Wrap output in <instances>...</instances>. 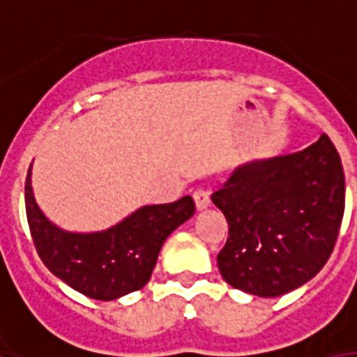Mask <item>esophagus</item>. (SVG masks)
<instances>
[{
	"label": "esophagus",
	"instance_id": "34e87169",
	"mask_svg": "<svg viewBox=\"0 0 357 357\" xmlns=\"http://www.w3.org/2000/svg\"><path fill=\"white\" fill-rule=\"evenodd\" d=\"M193 201H195V206L199 210L206 208L210 204V193L204 190V188H197L195 192H193Z\"/></svg>",
	"mask_w": 357,
	"mask_h": 357
}]
</instances>
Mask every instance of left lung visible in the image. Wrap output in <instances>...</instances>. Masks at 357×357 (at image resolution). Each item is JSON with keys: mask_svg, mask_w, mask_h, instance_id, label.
<instances>
[{"mask_svg": "<svg viewBox=\"0 0 357 357\" xmlns=\"http://www.w3.org/2000/svg\"><path fill=\"white\" fill-rule=\"evenodd\" d=\"M212 203L229 223L218 253L223 279L273 298L314 278L335 248L344 214V173L326 134L303 151L240 165Z\"/></svg>", "mask_w": 357, "mask_h": 357, "instance_id": "8db88e82", "label": "left lung"}]
</instances>
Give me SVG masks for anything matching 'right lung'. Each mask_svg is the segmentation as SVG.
Returning a JSON list of instances; mask_svg holds the SVG:
<instances>
[{"label":"right lung","mask_w":357,"mask_h":357,"mask_svg":"<svg viewBox=\"0 0 357 357\" xmlns=\"http://www.w3.org/2000/svg\"><path fill=\"white\" fill-rule=\"evenodd\" d=\"M195 203L149 204L102 233H66L46 220L35 203L31 167L26 176V214L33 244L50 272L95 300L139 291L151 279L165 238L193 216Z\"/></svg>","instance_id":"right-lung-1"}]
</instances>
